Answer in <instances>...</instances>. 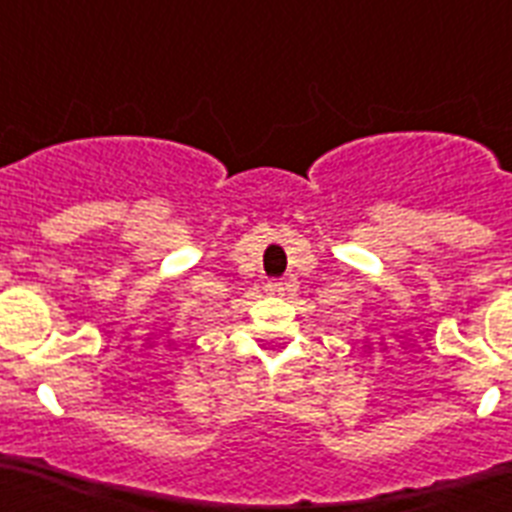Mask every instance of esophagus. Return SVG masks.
I'll list each match as a JSON object with an SVG mask.
<instances>
[{
    "label": "esophagus",
    "instance_id": "34e87169",
    "mask_svg": "<svg viewBox=\"0 0 512 512\" xmlns=\"http://www.w3.org/2000/svg\"><path fill=\"white\" fill-rule=\"evenodd\" d=\"M266 295L282 297L284 295V284L282 282H269V284H266Z\"/></svg>",
    "mask_w": 512,
    "mask_h": 512
}]
</instances>
